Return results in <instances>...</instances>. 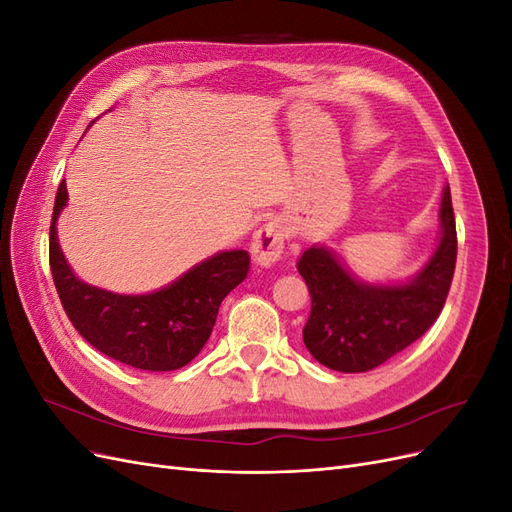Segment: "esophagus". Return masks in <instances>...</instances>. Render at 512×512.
Returning a JSON list of instances; mask_svg holds the SVG:
<instances>
[{
  "mask_svg": "<svg viewBox=\"0 0 512 512\" xmlns=\"http://www.w3.org/2000/svg\"><path fill=\"white\" fill-rule=\"evenodd\" d=\"M286 226L280 220H271L262 224L252 241V256L256 265L260 267H271L284 254V243H286Z\"/></svg>",
  "mask_w": 512,
  "mask_h": 512,
  "instance_id": "1",
  "label": "esophagus"
}]
</instances>
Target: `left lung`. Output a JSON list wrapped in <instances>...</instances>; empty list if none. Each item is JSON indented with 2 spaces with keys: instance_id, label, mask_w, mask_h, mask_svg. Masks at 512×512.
I'll return each mask as SVG.
<instances>
[{
  "instance_id": "8db88e82",
  "label": "left lung",
  "mask_w": 512,
  "mask_h": 512,
  "mask_svg": "<svg viewBox=\"0 0 512 512\" xmlns=\"http://www.w3.org/2000/svg\"><path fill=\"white\" fill-rule=\"evenodd\" d=\"M442 237L425 269L404 286H365L324 247H309L299 273L312 297L303 342L324 367L361 374L414 344L438 320L457 262L451 188L442 196Z\"/></svg>"
}]
</instances>
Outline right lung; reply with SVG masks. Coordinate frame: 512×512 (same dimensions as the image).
I'll list each match as a JSON object with an SVG mask.
<instances>
[{
	"label": "right lung",
	"mask_w": 512,
	"mask_h": 512,
	"mask_svg": "<svg viewBox=\"0 0 512 512\" xmlns=\"http://www.w3.org/2000/svg\"><path fill=\"white\" fill-rule=\"evenodd\" d=\"M68 200L66 179L59 183L49 262L57 294L74 329L111 359L145 371H173L203 350L226 294L250 271V254H215L158 292L115 294L76 280L57 243L55 222Z\"/></svg>",
	"instance_id": "obj_1"
}]
</instances>
